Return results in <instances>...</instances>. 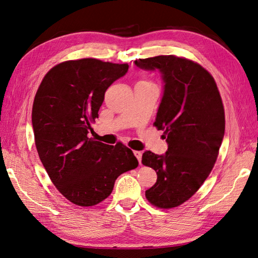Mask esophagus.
I'll return each mask as SVG.
<instances>
[{"label":"esophagus","instance_id":"34e87169","mask_svg":"<svg viewBox=\"0 0 258 258\" xmlns=\"http://www.w3.org/2000/svg\"><path fill=\"white\" fill-rule=\"evenodd\" d=\"M134 155L136 156V158H138L140 164H141V161H142V152H140V151H134Z\"/></svg>","mask_w":258,"mask_h":258}]
</instances>
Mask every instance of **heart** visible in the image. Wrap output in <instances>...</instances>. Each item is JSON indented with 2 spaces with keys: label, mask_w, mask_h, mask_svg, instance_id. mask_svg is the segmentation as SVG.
Here are the masks:
<instances>
[{
  "label": "heart",
  "mask_w": 258,
  "mask_h": 258,
  "mask_svg": "<svg viewBox=\"0 0 258 258\" xmlns=\"http://www.w3.org/2000/svg\"><path fill=\"white\" fill-rule=\"evenodd\" d=\"M145 82H146V81H143V80H142V81H140V82H139V83H145Z\"/></svg>",
  "instance_id": "obj_1"
}]
</instances>
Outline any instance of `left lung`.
I'll return each instance as SVG.
<instances>
[{
	"instance_id": "1",
	"label": "left lung",
	"mask_w": 258,
	"mask_h": 258,
	"mask_svg": "<svg viewBox=\"0 0 258 258\" xmlns=\"http://www.w3.org/2000/svg\"><path fill=\"white\" fill-rule=\"evenodd\" d=\"M134 63L160 71L164 83L154 125L168 147L163 155L146 151L142 156L157 174L145 196L156 207H176L199 190L216 162L225 133L222 97L213 76L187 58L158 55Z\"/></svg>"
}]
</instances>
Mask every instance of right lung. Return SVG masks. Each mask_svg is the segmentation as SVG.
<instances>
[{
    "label": "right lung",
    "instance_id": "right-lung-1",
    "mask_svg": "<svg viewBox=\"0 0 258 258\" xmlns=\"http://www.w3.org/2000/svg\"><path fill=\"white\" fill-rule=\"evenodd\" d=\"M127 64L82 58L57 64L38 87L32 108L36 150L52 183L67 200L93 206L112 193L120 174L138 167L128 147L89 138L104 94Z\"/></svg>",
    "mask_w": 258,
    "mask_h": 258
}]
</instances>
